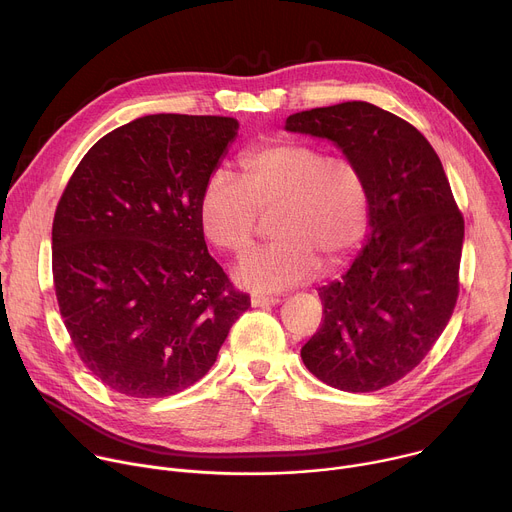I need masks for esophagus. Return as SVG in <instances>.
Returning a JSON list of instances; mask_svg holds the SVG:
<instances>
[{
  "label": "esophagus",
  "mask_w": 512,
  "mask_h": 512,
  "mask_svg": "<svg viewBox=\"0 0 512 512\" xmlns=\"http://www.w3.org/2000/svg\"><path fill=\"white\" fill-rule=\"evenodd\" d=\"M277 302H280V298H273V296H257V294L251 296V304L257 306V308H269V306H275Z\"/></svg>",
  "instance_id": "34e87169"
}]
</instances>
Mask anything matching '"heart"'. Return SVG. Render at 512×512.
<instances>
[{"mask_svg":"<svg viewBox=\"0 0 512 512\" xmlns=\"http://www.w3.org/2000/svg\"><path fill=\"white\" fill-rule=\"evenodd\" d=\"M273 243L245 255L237 282L255 292H282L316 273L341 267L361 245L371 218L361 165L327 155L300 138H273L243 155V179L224 169L208 175L198 220L218 249L243 253L261 214H271Z\"/></svg>","mask_w":512,"mask_h":512,"instance_id":"b5f03b06","label":"heart"}]
</instances>
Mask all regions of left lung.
<instances>
[{
  "label": "left lung",
  "mask_w": 512,
  "mask_h": 512,
  "mask_svg": "<svg viewBox=\"0 0 512 512\" xmlns=\"http://www.w3.org/2000/svg\"><path fill=\"white\" fill-rule=\"evenodd\" d=\"M292 132L341 147L369 183L363 251L341 280L320 288V327L300 355L345 392H376L425 359L459 296L463 216L443 165L410 122L367 102L292 114Z\"/></svg>",
  "instance_id": "8db88e82"
}]
</instances>
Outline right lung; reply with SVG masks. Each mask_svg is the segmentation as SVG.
Here are the masks:
<instances>
[{"mask_svg": "<svg viewBox=\"0 0 512 512\" xmlns=\"http://www.w3.org/2000/svg\"><path fill=\"white\" fill-rule=\"evenodd\" d=\"M237 130L228 116L136 118L85 153L57 204L59 310L79 359L118 394L190 388L251 306L198 220L204 183Z\"/></svg>", "mask_w": 512, "mask_h": 512, "instance_id": "right-lung-1", "label": "right lung"}]
</instances>
